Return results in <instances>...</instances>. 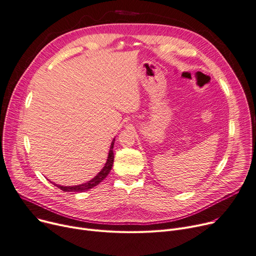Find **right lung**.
<instances>
[{"instance_id": "add662e5", "label": "right lung", "mask_w": 256, "mask_h": 256, "mask_svg": "<svg viewBox=\"0 0 256 256\" xmlns=\"http://www.w3.org/2000/svg\"><path fill=\"white\" fill-rule=\"evenodd\" d=\"M114 142H115V138L113 139L111 145H110V149H109V153H108V158L106 160L105 166H103V168L90 181L79 184V185H73V186H62V185H58L56 183H54L56 187H58L60 190H62V192H86L92 187L98 185L102 181H103L108 174L110 173L112 166H113V162H114V153H113V146H114Z\"/></svg>"}]
</instances>
